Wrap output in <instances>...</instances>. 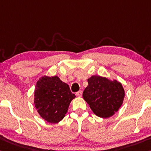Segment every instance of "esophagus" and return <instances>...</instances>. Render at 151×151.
<instances>
[{"label":"esophagus","mask_w":151,"mask_h":151,"mask_svg":"<svg viewBox=\"0 0 151 151\" xmlns=\"http://www.w3.org/2000/svg\"><path fill=\"white\" fill-rule=\"evenodd\" d=\"M76 95L78 97H82L83 95V91H79L76 93Z\"/></svg>","instance_id":"34e87169"}]
</instances>
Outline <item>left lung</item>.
<instances>
[{
	"label": "left lung",
	"instance_id": "8db88e82",
	"mask_svg": "<svg viewBox=\"0 0 151 151\" xmlns=\"http://www.w3.org/2000/svg\"><path fill=\"white\" fill-rule=\"evenodd\" d=\"M87 81L88 85L83 96L93 113L102 118L114 115L120 108L125 97L122 83L99 75H93Z\"/></svg>",
	"mask_w": 151,
	"mask_h": 151
}]
</instances>
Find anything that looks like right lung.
Instances as JSON below:
<instances>
[{
	"mask_svg": "<svg viewBox=\"0 0 151 151\" xmlns=\"http://www.w3.org/2000/svg\"><path fill=\"white\" fill-rule=\"evenodd\" d=\"M75 97L68 85L58 76H44L35 85L33 103L37 113L45 121L56 124L65 117L69 105Z\"/></svg>",
	"mask_w": 151,
	"mask_h": 151,
	"instance_id": "right-lung-1",
	"label": "right lung"
}]
</instances>
